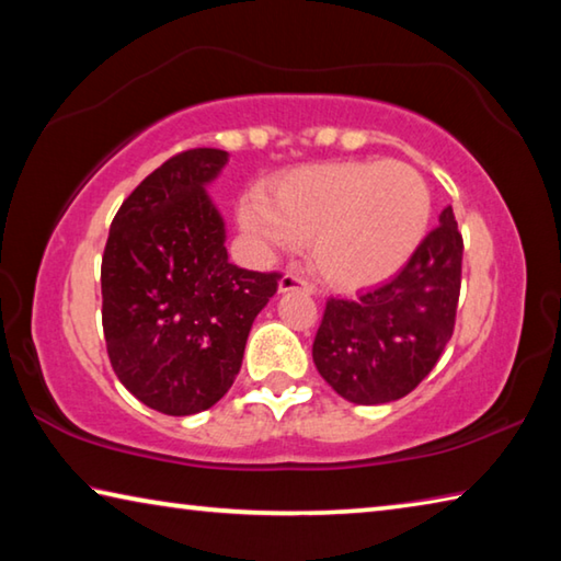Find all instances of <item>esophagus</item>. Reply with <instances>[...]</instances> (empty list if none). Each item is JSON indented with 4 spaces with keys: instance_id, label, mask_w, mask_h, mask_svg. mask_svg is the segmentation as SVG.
Here are the masks:
<instances>
[{
    "instance_id": "esophagus-1",
    "label": "esophagus",
    "mask_w": 561,
    "mask_h": 561,
    "mask_svg": "<svg viewBox=\"0 0 561 561\" xmlns=\"http://www.w3.org/2000/svg\"><path fill=\"white\" fill-rule=\"evenodd\" d=\"M294 289H301V291H307V294L314 291V287H311V284H309L307 279H301L299 274H291V272L282 274V279H279V291H294Z\"/></svg>"
}]
</instances>
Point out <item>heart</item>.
<instances>
[{
  "mask_svg": "<svg viewBox=\"0 0 561 561\" xmlns=\"http://www.w3.org/2000/svg\"><path fill=\"white\" fill-rule=\"evenodd\" d=\"M431 215V190L415 168L366 160L284 173L267 201L247 195L237 220L264 250L309 244L321 277L360 289L393 277L413 257Z\"/></svg>",
  "mask_w": 561,
  "mask_h": 561,
  "instance_id": "obj_1",
  "label": "heart"
}]
</instances>
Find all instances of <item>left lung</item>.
Masks as SVG:
<instances>
[{
    "label": "left lung",
    "instance_id": "obj_1",
    "mask_svg": "<svg viewBox=\"0 0 561 561\" xmlns=\"http://www.w3.org/2000/svg\"><path fill=\"white\" fill-rule=\"evenodd\" d=\"M460 274L462 234L448 205L393 279L356 299L327 301L311 346L321 378L358 405L411 393L453 336Z\"/></svg>",
    "mask_w": 561,
    "mask_h": 561
}]
</instances>
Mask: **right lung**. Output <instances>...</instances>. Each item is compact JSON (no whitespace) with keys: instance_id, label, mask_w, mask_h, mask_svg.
Returning <instances> with one entry per match:
<instances>
[{"instance_id":"obj_1","label":"right lung","mask_w":561,"mask_h":561,"mask_svg":"<svg viewBox=\"0 0 561 561\" xmlns=\"http://www.w3.org/2000/svg\"><path fill=\"white\" fill-rule=\"evenodd\" d=\"M227 153L193 148L123 201L101 262L103 336L118 381L165 415L213 408L240 374L252 321L277 272L227 260L225 220L207 195Z\"/></svg>"}]
</instances>
